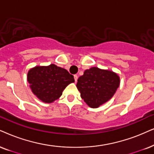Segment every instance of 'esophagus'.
Here are the masks:
<instances>
[{
  "mask_svg": "<svg viewBox=\"0 0 154 154\" xmlns=\"http://www.w3.org/2000/svg\"><path fill=\"white\" fill-rule=\"evenodd\" d=\"M74 78H75V82H77V79H78V77H77V75H74Z\"/></svg>",
  "mask_w": 154,
  "mask_h": 154,
  "instance_id": "esophagus-1",
  "label": "esophagus"
}]
</instances>
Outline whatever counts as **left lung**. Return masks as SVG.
Listing matches in <instances>:
<instances>
[{"mask_svg": "<svg viewBox=\"0 0 154 154\" xmlns=\"http://www.w3.org/2000/svg\"><path fill=\"white\" fill-rule=\"evenodd\" d=\"M119 84L116 73L94 67L79 77L77 87L85 102L91 108H97L114 96Z\"/></svg>", "mask_w": 154, "mask_h": 154, "instance_id": "left-lung-1", "label": "left lung"}]
</instances>
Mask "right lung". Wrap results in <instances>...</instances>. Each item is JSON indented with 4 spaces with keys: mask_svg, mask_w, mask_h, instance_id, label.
I'll use <instances>...</instances> for the list:
<instances>
[{
    "mask_svg": "<svg viewBox=\"0 0 154 154\" xmlns=\"http://www.w3.org/2000/svg\"><path fill=\"white\" fill-rule=\"evenodd\" d=\"M27 79L32 93L45 103L59 99L66 87L75 82L74 76L67 69L54 64L32 68L28 71Z\"/></svg>",
    "mask_w": 154,
    "mask_h": 154,
    "instance_id": "add662e5",
    "label": "right lung"
}]
</instances>
